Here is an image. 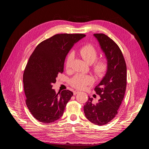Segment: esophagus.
<instances>
[{"label":"esophagus","mask_w":149,"mask_h":149,"mask_svg":"<svg viewBox=\"0 0 149 149\" xmlns=\"http://www.w3.org/2000/svg\"><path fill=\"white\" fill-rule=\"evenodd\" d=\"M79 92V91H77V90H74V91H73V94H74V95H76V94H78Z\"/></svg>","instance_id":"obj_1"}]
</instances>
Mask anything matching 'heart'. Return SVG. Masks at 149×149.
<instances>
[{
  "instance_id": "b5f03b06",
  "label": "heart",
  "mask_w": 149,
  "mask_h": 149,
  "mask_svg": "<svg viewBox=\"0 0 149 149\" xmlns=\"http://www.w3.org/2000/svg\"><path fill=\"white\" fill-rule=\"evenodd\" d=\"M78 53L83 59L88 64H92L93 71L95 74L98 76H101L105 73L107 68V62L105 58L95 61L97 56V51L95 47L90 44L86 45L82 47L79 50ZM73 58V54L70 53L68 55L66 60V68L69 69L71 66V63ZM93 82V78L89 75L78 74L72 78L70 81V84L72 87L78 89H84L88 85L91 84Z\"/></svg>"
}]
</instances>
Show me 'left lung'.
<instances>
[{"instance_id":"8db88e82","label":"left lung","mask_w":149,"mask_h":149,"mask_svg":"<svg viewBox=\"0 0 149 149\" xmlns=\"http://www.w3.org/2000/svg\"><path fill=\"white\" fill-rule=\"evenodd\" d=\"M100 43L107 62L106 73L94 88L101 98L96 104L88 97L84 106L86 118L92 123L102 125L118 114L125 95L127 84V68L120 49L113 40L103 33L93 35Z\"/></svg>"}]
</instances>
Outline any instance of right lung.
Returning a JSON list of instances; mask_svg holds the SVG:
<instances>
[{
	"instance_id": "obj_1",
	"label": "right lung",
	"mask_w": 149,
	"mask_h": 149,
	"mask_svg": "<svg viewBox=\"0 0 149 149\" xmlns=\"http://www.w3.org/2000/svg\"><path fill=\"white\" fill-rule=\"evenodd\" d=\"M84 34H56L39 43L29 58L23 75L26 104L31 114L45 124L60 119L73 96L69 90L56 93L52 89L62 73L66 55Z\"/></svg>"
}]
</instances>
